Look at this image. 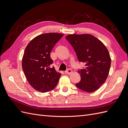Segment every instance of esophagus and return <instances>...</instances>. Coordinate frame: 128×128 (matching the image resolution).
I'll return each mask as SVG.
<instances>
[{
    "mask_svg": "<svg viewBox=\"0 0 128 128\" xmlns=\"http://www.w3.org/2000/svg\"><path fill=\"white\" fill-rule=\"evenodd\" d=\"M72 69H68L65 72L67 74H68V75L71 74L72 73Z\"/></svg>",
    "mask_w": 128,
    "mask_h": 128,
    "instance_id": "1",
    "label": "esophagus"
}]
</instances>
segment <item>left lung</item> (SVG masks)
Returning a JSON list of instances; mask_svg holds the SVG:
<instances>
[{"label": "left lung", "mask_w": 128, "mask_h": 128, "mask_svg": "<svg viewBox=\"0 0 128 128\" xmlns=\"http://www.w3.org/2000/svg\"><path fill=\"white\" fill-rule=\"evenodd\" d=\"M76 53L80 62L86 67L78 69L80 82L76 84L80 90L93 92L105 82L109 74L111 59L102 42L89 34H69L66 37Z\"/></svg>", "instance_id": "obj_1"}]
</instances>
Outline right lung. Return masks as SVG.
I'll return each instance as SVG.
<instances>
[{
    "label": "right lung",
    "instance_id": "1",
    "mask_svg": "<svg viewBox=\"0 0 128 128\" xmlns=\"http://www.w3.org/2000/svg\"><path fill=\"white\" fill-rule=\"evenodd\" d=\"M64 36L59 33H46L36 37L25 49L22 66L28 82L36 90L44 93L55 88L61 74L51 67L53 61L50 53Z\"/></svg>",
    "mask_w": 128,
    "mask_h": 128
}]
</instances>
